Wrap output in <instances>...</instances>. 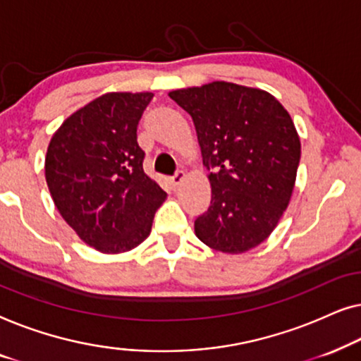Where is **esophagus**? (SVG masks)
<instances>
[{
  "label": "esophagus",
  "instance_id": "34e87169",
  "mask_svg": "<svg viewBox=\"0 0 361 361\" xmlns=\"http://www.w3.org/2000/svg\"><path fill=\"white\" fill-rule=\"evenodd\" d=\"M185 179V172L184 171H177L176 172V174L174 176H172L171 177V184H172V187H177V185H179L180 184V182L182 180H184Z\"/></svg>",
  "mask_w": 361,
  "mask_h": 361
}]
</instances>
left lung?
I'll list each match as a JSON object with an SVG mask.
<instances>
[{
  "mask_svg": "<svg viewBox=\"0 0 361 361\" xmlns=\"http://www.w3.org/2000/svg\"><path fill=\"white\" fill-rule=\"evenodd\" d=\"M169 97L192 116L204 164L215 169L197 238L221 253L253 250L273 233L293 195L300 159L293 118L271 93L231 82Z\"/></svg>",
  "mask_w": 361,
  "mask_h": 361,
  "instance_id": "1",
  "label": "left lung"
}]
</instances>
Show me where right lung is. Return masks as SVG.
<instances>
[{"mask_svg":"<svg viewBox=\"0 0 361 361\" xmlns=\"http://www.w3.org/2000/svg\"><path fill=\"white\" fill-rule=\"evenodd\" d=\"M151 92H110L72 113L54 133L46 180L59 214L83 243L125 253L151 233L167 194L142 169L137 123Z\"/></svg>","mask_w":361,"mask_h":361,"instance_id":"1","label":"right lung"}]
</instances>
